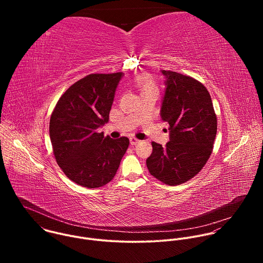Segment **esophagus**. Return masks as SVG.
Wrapping results in <instances>:
<instances>
[{
    "label": "esophagus",
    "instance_id": "obj_1",
    "mask_svg": "<svg viewBox=\"0 0 263 263\" xmlns=\"http://www.w3.org/2000/svg\"><path fill=\"white\" fill-rule=\"evenodd\" d=\"M139 142H140L139 139H137V138H135V137H130V144L135 145V144H137V143H139Z\"/></svg>",
    "mask_w": 263,
    "mask_h": 263
}]
</instances>
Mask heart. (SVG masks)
Instances as JSON below:
<instances>
[{
  "label": "heart",
  "instance_id": "1",
  "mask_svg": "<svg viewBox=\"0 0 263 263\" xmlns=\"http://www.w3.org/2000/svg\"><path fill=\"white\" fill-rule=\"evenodd\" d=\"M138 86H139L141 92L148 91V90H157L156 84H155L152 80H149V79L146 78V77H143V78H141V79L139 80Z\"/></svg>",
  "mask_w": 263,
  "mask_h": 263
}]
</instances>
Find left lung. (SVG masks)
<instances>
[{
	"mask_svg": "<svg viewBox=\"0 0 263 263\" xmlns=\"http://www.w3.org/2000/svg\"><path fill=\"white\" fill-rule=\"evenodd\" d=\"M164 76L160 118L170 125L165 146L152 142L146 159L152 176L168 185L195 177L209 159L217 130L211 97L206 87L182 73L161 70Z\"/></svg>",
	"mask_w": 263,
	"mask_h": 263,
	"instance_id": "obj_1",
	"label": "left lung"
}]
</instances>
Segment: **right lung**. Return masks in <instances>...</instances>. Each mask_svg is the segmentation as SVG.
<instances>
[{"label":"right lung","instance_id":"add662e5","mask_svg":"<svg viewBox=\"0 0 263 263\" xmlns=\"http://www.w3.org/2000/svg\"><path fill=\"white\" fill-rule=\"evenodd\" d=\"M123 72L91 73L59 99L50 120V138L58 165L72 182L87 189L115 178L129 139L97 130L108 123Z\"/></svg>","mask_w":263,"mask_h":263}]
</instances>
